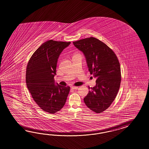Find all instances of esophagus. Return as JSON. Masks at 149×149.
<instances>
[{"label":"esophagus","mask_w":149,"mask_h":149,"mask_svg":"<svg viewBox=\"0 0 149 149\" xmlns=\"http://www.w3.org/2000/svg\"><path fill=\"white\" fill-rule=\"evenodd\" d=\"M77 88H78V87H75V86L72 87V89H77Z\"/></svg>","instance_id":"34e87169"}]
</instances>
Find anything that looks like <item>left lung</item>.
Returning <instances> with one entry per match:
<instances>
[{
    "label": "left lung",
    "instance_id": "left-lung-1",
    "mask_svg": "<svg viewBox=\"0 0 149 149\" xmlns=\"http://www.w3.org/2000/svg\"><path fill=\"white\" fill-rule=\"evenodd\" d=\"M73 44L83 52L89 71L96 77V86L91 88L84 102L91 110L102 113L111 104L119 91L121 81L120 62L110 48L94 37L74 41Z\"/></svg>",
    "mask_w": 149,
    "mask_h": 149
}]
</instances>
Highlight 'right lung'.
<instances>
[{
  "mask_svg": "<svg viewBox=\"0 0 149 149\" xmlns=\"http://www.w3.org/2000/svg\"><path fill=\"white\" fill-rule=\"evenodd\" d=\"M70 42L48 40L42 44L27 63L26 82L36 104L44 111L54 113L65 105L69 86L55 84L54 77L59 55Z\"/></svg>",
  "mask_w": 149,
  "mask_h": 149,
  "instance_id": "add662e5",
  "label": "right lung"
}]
</instances>
